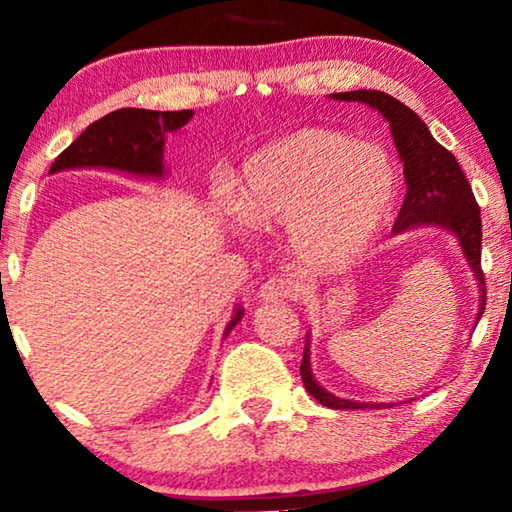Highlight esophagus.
Instances as JSON below:
<instances>
[{
    "label": "esophagus",
    "instance_id": "1",
    "mask_svg": "<svg viewBox=\"0 0 512 512\" xmlns=\"http://www.w3.org/2000/svg\"><path fill=\"white\" fill-rule=\"evenodd\" d=\"M296 286L289 279H282V277H272L268 279L261 286V291H258V298L263 300V303H279V300H293L296 298Z\"/></svg>",
    "mask_w": 512,
    "mask_h": 512
}]
</instances>
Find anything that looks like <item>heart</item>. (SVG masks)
Instances as JSON below:
<instances>
[{
  "label": "heart",
  "mask_w": 512,
  "mask_h": 512,
  "mask_svg": "<svg viewBox=\"0 0 512 512\" xmlns=\"http://www.w3.org/2000/svg\"><path fill=\"white\" fill-rule=\"evenodd\" d=\"M401 174L377 144L328 128H303L265 144L242 167L235 212L256 228L289 226L312 270H333L366 251L394 214Z\"/></svg>",
  "instance_id": "1"
}]
</instances>
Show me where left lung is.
Returning <instances> with one entry per match:
<instances>
[{"instance_id": "obj_1", "label": "left lung", "mask_w": 512, "mask_h": 512, "mask_svg": "<svg viewBox=\"0 0 512 512\" xmlns=\"http://www.w3.org/2000/svg\"><path fill=\"white\" fill-rule=\"evenodd\" d=\"M333 100L340 102H361L373 107L389 123L391 137H394L396 151L401 156L403 174H405V193L403 207L398 212L391 233L401 235L408 230L422 226H438L457 237L461 254H464L468 268L475 275L480 291L478 317L485 312V277L480 270V244H482V221L480 209L471 191V184L461 172L457 158L452 156L445 146L433 139L429 125L419 118L410 107L398 102L396 97L380 90H349V93H333ZM310 333H307V345L300 363V375H303L305 389L317 398L321 405L333 410H380L382 403H359L349 398L333 396L317 382L312 375L310 363Z\"/></svg>"}]
</instances>
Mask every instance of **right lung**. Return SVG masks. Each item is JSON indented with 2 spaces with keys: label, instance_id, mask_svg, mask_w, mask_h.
I'll use <instances>...</instances> for the list:
<instances>
[{
  "label": "right lung",
  "instance_id": "add662e5",
  "mask_svg": "<svg viewBox=\"0 0 512 512\" xmlns=\"http://www.w3.org/2000/svg\"><path fill=\"white\" fill-rule=\"evenodd\" d=\"M193 118L191 109L184 111H151V109H118L100 121L88 125L65 151L55 158L51 174L83 167H104V170L128 172L135 177H165V135L174 132ZM242 305L235 307L223 338L240 324Z\"/></svg>",
  "mask_w": 512,
  "mask_h": 512
}]
</instances>
